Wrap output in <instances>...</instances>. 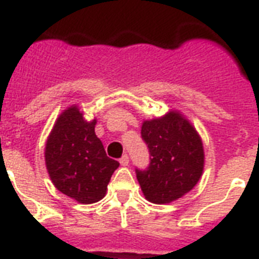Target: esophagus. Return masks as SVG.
Here are the masks:
<instances>
[{"mask_svg": "<svg viewBox=\"0 0 259 259\" xmlns=\"http://www.w3.org/2000/svg\"><path fill=\"white\" fill-rule=\"evenodd\" d=\"M119 164L123 166L127 165V164H129V156H127V154H123V156L119 158Z\"/></svg>", "mask_w": 259, "mask_h": 259, "instance_id": "obj_1", "label": "esophagus"}]
</instances>
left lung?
Returning a JSON list of instances; mask_svg holds the SVG:
<instances>
[{
  "mask_svg": "<svg viewBox=\"0 0 259 259\" xmlns=\"http://www.w3.org/2000/svg\"><path fill=\"white\" fill-rule=\"evenodd\" d=\"M141 138L149 149V165L136 168L146 199L170 203L196 185L203 173V144L192 125L180 114L145 121Z\"/></svg>",
  "mask_w": 259,
  "mask_h": 259,
  "instance_id": "obj_1",
  "label": "left lung"
}]
</instances>
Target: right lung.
<instances>
[{"label":"right lung","mask_w":259,"mask_h":259,"mask_svg":"<svg viewBox=\"0 0 259 259\" xmlns=\"http://www.w3.org/2000/svg\"><path fill=\"white\" fill-rule=\"evenodd\" d=\"M97 121L83 119L78 107L58 118L46 145V164L54 185L83 204L105 196L111 175L119 162L107 157L95 136Z\"/></svg>","instance_id":"obj_1"}]
</instances>
